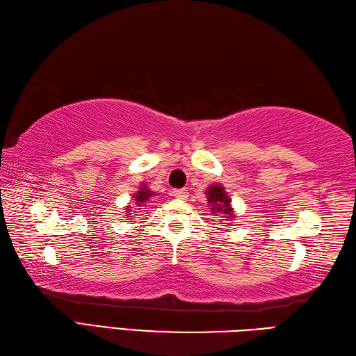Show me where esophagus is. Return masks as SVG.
<instances>
[{
    "label": "esophagus",
    "instance_id": "34e87169",
    "mask_svg": "<svg viewBox=\"0 0 356 356\" xmlns=\"http://www.w3.org/2000/svg\"><path fill=\"white\" fill-rule=\"evenodd\" d=\"M172 195H174V197H176L177 200H186V199H188L186 190H176V191H172Z\"/></svg>",
    "mask_w": 356,
    "mask_h": 356
}]
</instances>
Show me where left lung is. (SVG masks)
I'll use <instances>...</instances> for the list:
<instances>
[{"label": "left lung", "mask_w": 356, "mask_h": 356, "mask_svg": "<svg viewBox=\"0 0 356 356\" xmlns=\"http://www.w3.org/2000/svg\"><path fill=\"white\" fill-rule=\"evenodd\" d=\"M207 199L211 205V213L214 216H220L223 220H234L236 211H234L229 195L225 191V186L222 184L209 185L207 190Z\"/></svg>", "instance_id": "obj_1"}]
</instances>
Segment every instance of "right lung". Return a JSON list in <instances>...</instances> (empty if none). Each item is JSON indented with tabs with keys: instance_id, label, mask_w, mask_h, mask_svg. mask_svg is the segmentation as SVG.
Here are the masks:
<instances>
[{
	"instance_id": "right-lung-1",
	"label": "right lung",
	"mask_w": 356,
	"mask_h": 356,
	"mask_svg": "<svg viewBox=\"0 0 356 356\" xmlns=\"http://www.w3.org/2000/svg\"><path fill=\"white\" fill-rule=\"evenodd\" d=\"M156 195H157V194H156L154 191H151L149 188L147 186V184H140L139 190L133 194V199H131V200H133V205H128V207L125 208V216H127V217L138 216V214H134L136 209L140 211L143 207H147L148 203L156 197Z\"/></svg>"
}]
</instances>
